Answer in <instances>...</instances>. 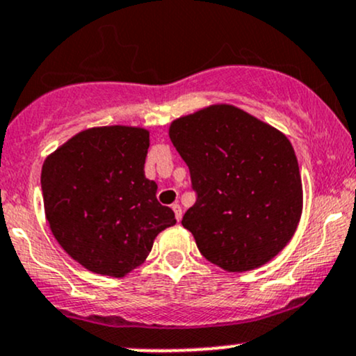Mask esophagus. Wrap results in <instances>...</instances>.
Returning <instances> with one entry per match:
<instances>
[{
  "label": "esophagus",
  "instance_id": "34e87169",
  "mask_svg": "<svg viewBox=\"0 0 356 356\" xmlns=\"http://www.w3.org/2000/svg\"><path fill=\"white\" fill-rule=\"evenodd\" d=\"M171 209H173V211H175V217H177V220L179 222L181 220V207H179V203H173V205H171Z\"/></svg>",
  "mask_w": 356,
  "mask_h": 356
}]
</instances>
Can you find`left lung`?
<instances>
[{
    "label": "left lung",
    "mask_w": 356,
    "mask_h": 356,
    "mask_svg": "<svg viewBox=\"0 0 356 356\" xmlns=\"http://www.w3.org/2000/svg\"><path fill=\"white\" fill-rule=\"evenodd\" d=\"M170 139L197 202L181 225L229 273L264 266L293 238L302 211L296 153L281 131L230 104L175 119Z\"/></svg>",
    "instance_id": "8db88e82"
}]
</instances>
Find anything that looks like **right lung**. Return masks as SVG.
<instances>
[{
  "label": "right lung",
  "mask_w": 356,
  "mask_h": 356,
  "mask_svg": "<svg viewBox=\"0 0 356 356\" xmlns=\"http://www.w3.org/2000/svg\"><path fill=\"white\" fill-rule=\"evenodd\" d=\"M149 131L90 127L49 154L42 168L45 217L62 249L95 274L124 277L141 266L173 210L145 177Z\"/></svg>",
  "instance_id": "right-lung-1"
}]
</instances>
